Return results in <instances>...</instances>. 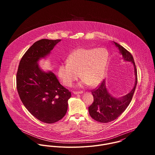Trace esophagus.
I'll use <instances>...</instances> for the list:
<instances>
[{"label":"esophagus","mask_w":155,"mask_h":155,"mask_svg":"<svg viewBox=\"0 0 155 155\" xmlns=\"http://www.w3.org/2000/svg\"><path fill=\"white\" fill-rule=\"evenodd\" d=\"M73 93L74 94H82L83 91H74Z\"/></svg>","instance_id":"obj_1"}]
</instances>
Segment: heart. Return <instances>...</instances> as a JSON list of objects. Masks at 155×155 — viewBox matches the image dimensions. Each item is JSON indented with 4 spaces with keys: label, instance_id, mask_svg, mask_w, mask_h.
<instances>
[{
    "label": "heart",
    "instance_id": "obj_1",
    "mask_svg": "<svg viewBox=\"0 0 155 155\" xmlns=\"http://www.w3.org/2000/svg\"><path fill=\"white\" fill-rule=\"evenodd\" d=\"M109 59L108 51L104 48H80L72 51L58 69V75L65 86H71L79 77L82 80L79 87L87 84L97 86L104 79Z\"/></svg>",
    "mask_w": 155,
    "mask_h": 155
}]
</instances>
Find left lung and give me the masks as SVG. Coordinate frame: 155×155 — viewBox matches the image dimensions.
I'll return each instance as SVG.
<instances>
[{"mask_svg": "<svg viewBox=\"0 0 155 155\" xmlns=\"http://www.w3.org/2000/svg\"><path fill=\"white\" fill-rule=\"evenodd\" d=\"M112 43L118 49L123 61L133 65L135 82L130 91L120 97H116L109 93L106 86L105 80L97 89L92 90L94 102L88 107L89 114L92 118L103 123L114 121L124 111L132 100L137 82V69L132 54L118 43L115 41H112Z\"/></svg>", "mask_w": 155, "mask_h": 155, "instance_id": "left-lung-1", "label": "left lung"}]
</instances>
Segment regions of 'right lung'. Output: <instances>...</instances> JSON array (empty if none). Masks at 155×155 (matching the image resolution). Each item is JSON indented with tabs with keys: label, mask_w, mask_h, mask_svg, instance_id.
<instances>
[{
	"label": "right lung",
	"mask_w": 155,
	"mask_h": 155,
	"mask_svg": "<svg viewBox=\"0 0 155 155\" xmlns=\"http://www.w3.org/2000/svg\"><path fill=\"white\" fill-rule=\"evenodd\" d=\"M61 41L41 39L35 42L21 58L16 74L18 93L25 107L37 119L50 124L65 116L71 93L52 71H43L38 63L46 59Z\"/></svg>",
	"instance_id": "1"
}]
</instances>
